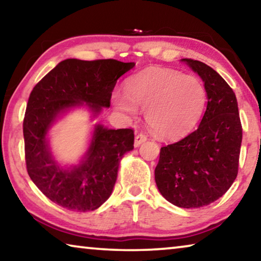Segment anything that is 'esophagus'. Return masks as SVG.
I'll list each match as a JSON object with an SVG mask.
<instances>
[{"instance_id": "34e87169", "label": "esophagus", "mask_w": 261, "mask_h": 261, "mask_svg": "<svg viewBox=\"0 0 261 261\" xmlns=\"http://www.w3.org/2000/svg\"><path fill=\"white\" fill-rule=\"evenodd\" d=\"M146 139H147L146 136L143 135V134H138V135H137V136L135 137V146H136V147L140 146V145L143 144L144 141H146Z\"/></svg>"}]
</instances>
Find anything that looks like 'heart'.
<instances>
[{"label":"heart","mask_w":261,"mask_h":261,"mask_svg":"<svg viewBox=\"0 0 261 261\" xmlns=\"http://www.w3.org/2000/svg\"><path fill=\"white\" fill-rule=\"evenodd\" d=\"M115 108L130 116L146 110L147 125L162 139H177L191 131L200 120L206 90L199 78L176 70L149 68L131 77L125 94L114 92Z\"/></svg>","instance_id":"heart-1"}]
</instances>
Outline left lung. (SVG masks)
<instances>
[{
	"instance_id": "obj_1",
	"label": "left lung",
	"mask_w": 261,
	"mask_h": 261,
	"mask_svg": "<svg viewBox=\"0 0 261 261\" xmlns=\"http://www.w3.org/2000/svg\"><path fill=\"white\" fill-rule=\"evenodd\" d=\"M204 82L207 107L197 130L161 147L155 168L159 191L182 208L218 200L237 177L242 124L236 95L227 82L200 61L183 59Z\"/></svg>"
}]
</instances>
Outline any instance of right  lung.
Wrapping results in <instances>:
<instances>
[{"label": "right lung", "mask_w": 261, "mask_h": 261, "mask_svg": "<svg viewBox=\"0 0 261 261\" xmlns=\"http://www.w3.org/2000/svg\"><path fill=\"white\" fill-rule=\"evenodd\" d=\"M134 67L135 62L112 59H68L31 92L23 123L26 168L32 182L55 204L70 211H94L112 194L122 158L134 149V130L95 124L87 151L78 165L69 167L55 160L48 134L73 108L86 107L98 117L102 108H109L117 79Z\"/></svg>", "instance_id": "right-lung-1"}]
</instances>
